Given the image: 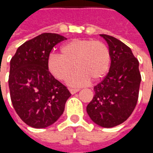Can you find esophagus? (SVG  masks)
I'll list each match as a JSON object with an SVG mask.
<instances>
[{"mask_svg": "<svg viewBox=\"0 0 153 153\" xmlns=\"http://www.w3.org/2000/svg\"><path fill=\"white\" fill-rule=\"evenodd\" d=\"M79 90V88H70V92L71 94H74V93H78Z\"/></svg>", "mask_w": 153, "mask_h": 153, "instance_id": "esophagus-1", "label": "esophagus"}]
</instances>
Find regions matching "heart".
<instances>
[{
	"instance_id": "obj_1",
	"label": "heart",
	"mask_w": 153,
	"mask_h": 153,
	"mask_svg": "<svg viewBox=\"0 0 153 153\" xmlns=\"http://www.w3.org/2000/svg\"><path fill=\"white\" fill-rule=\"evenodd\" d=\"M74 64L79 70L68 79L70 86H83L90 79L98 81L106 75L110 68L109 47L94 39H72L60 47V54L51 53L47 60L50 73L59 80L66 79Z\"/></svg>"
}]
</instances>
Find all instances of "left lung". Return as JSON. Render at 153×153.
Listing matches in <instances>:
<instances>
[{
	"label": "left lung",
	"mask_w": 153,
	"mask_h": 153,
	"mask_svg": "<svg viewBox=\"0 0 153 153\" xmlns=\"http://www.w3.org/2000/svg\"><path fill=\"white\" fill-rule=\"evenodd\" d=\"M108 44L111 65L105 79L94 87L95 94L87 113L95 124L112 128L125 122L134 111L138 98L141 75L138 60L121 41L100 34Z\"/></svg>",
	"instance_id": "8db88e82"
}]
</instances>
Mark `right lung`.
Listing matches in <instances>:
<instances>
[{
    "mask_svg": "<svg viewBox=\"0 0 153 153\" xmlns=\"http://www.w3.org/2000/svg\"><path fill=\"white\" fill-rule=\"evenodd\" d=\"M66 39L56 33H42L22 44L10 60L9 88L12 104L22 120L33 128H47L54 124L71 96L47 67L52 48Z\"/></svg>",
    "mask_w": 153,
    "mask_h": 153,
    "instance_id": "1",
    "label": "right lung"
}]
</instances>
